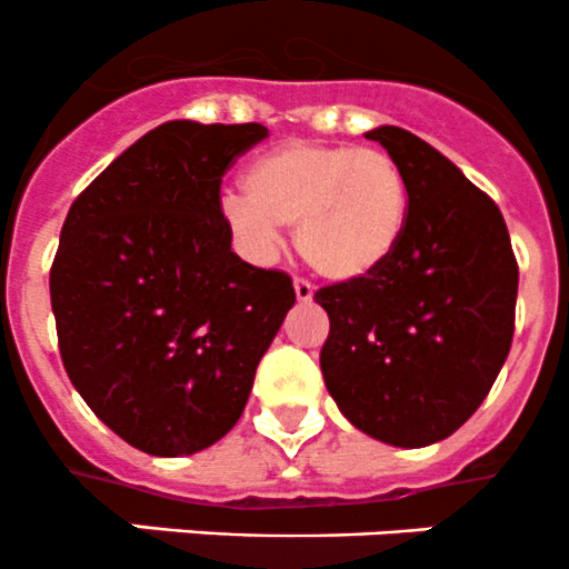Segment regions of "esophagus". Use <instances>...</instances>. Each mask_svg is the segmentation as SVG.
I'll list each match as a JSON object with an SVG mask.
<instances>
[{"instance_id": "esophagus-1", "label": "esophagus", "mask_w": 569, "mask_h": 569, "mask_svg": "<svg viewBox=\"0 0 569 569\" xmlns=\"http://www.w3.org/2000/svg\"><path fill=\"white\" fill-rule=\"evenodd\" d=\"M296 298H298V303H309L315 298V287L307 282V279H296Z\"/></svg>"}]
</instances>
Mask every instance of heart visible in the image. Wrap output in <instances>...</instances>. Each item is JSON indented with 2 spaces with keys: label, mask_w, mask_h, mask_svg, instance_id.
<instances>
[{
  "label": "heart",
  "mask_w": 569,
  "mask_h": 569,
  "mask_svg": "<svg viewBox=\"0 0 569 569\" xmlns=\"http://www.w3.org/2000/svg\"><path fill=\"white\" fill-rule=\"evenodd\" d=\"M243 188L221 204L240 249L266 262L296 227L301 257L331 282L373 277L407 229V177L379 149L290 140L251 162Z\"/></svg>",
  "instance_id": "1"
}]
</instances>
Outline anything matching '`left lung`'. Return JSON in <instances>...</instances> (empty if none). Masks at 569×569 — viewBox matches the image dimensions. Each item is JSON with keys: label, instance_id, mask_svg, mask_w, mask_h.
I'll return each mask as SVG.
<instances>
[{"label": "left lung", "instance_id": "left-lung-1", "mask_svg": "<svg viewBox=\"0 0 569 569\" xmlns=\"http://www.w3.org/2000/svg\"><path fill=\"white\" fill-rule=\"evenodd\" d=\"M401 166L409 218L396 254L368 279L323 287L320 370L337 409L373 440L426 448L481 407L515 335L517 260L487 193L401 127H376Z\"/></svg>", "mask_w": 569, "mask_h": 569}]
</instances>
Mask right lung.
I'll return each instance as SVG.
<instances>
[{
  "label": "right lung",
  "instance_id": "obj_1",
  "mask_svg": "<svg viewBox=\"0 0 569 569\" xmlns=\"http://www.w3.org/2000/svg\"><path fill=\"white\" fill-rule=\"evenodd\" d=\"M262 123L168 121L77 196L49 273L74 390L121 440L190 457L243 415L296 303L290 277L232 251L221 177Z\"/></svg>",
  "mask_w": 569,
  "mask_h": 569
}]
</instances>
